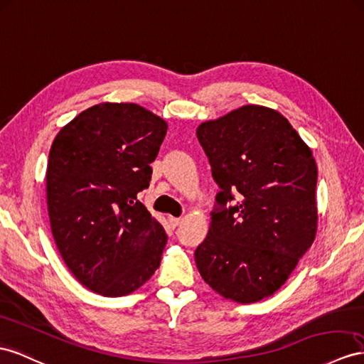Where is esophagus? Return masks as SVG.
<instances>
[{
    "instance_id": "34e87169",
    "label": "esophagus",
    "mask_w": 364,
    "mask_h": 364,
    "mask_svg": "<svg viewBox=\"0 0 364 364\" xmlns=\"http://www.w3.org/2000/svg\"><path fill=\"white\" fill-rule=\"evenodd\" d=\"M167 221H169V225L172 226V228H176V226H180L181 225V218H175V217H169L167 218Z\"/></svg>"
}]
</instances>
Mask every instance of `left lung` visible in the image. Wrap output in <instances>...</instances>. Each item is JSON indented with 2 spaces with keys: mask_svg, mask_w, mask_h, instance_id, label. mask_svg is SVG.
Wrapping results in <instances>:
<instances>
[{
  "mask_svg": "<svg viewBox=\"0 0 364 364\" xmlns=\"http://www.w3.org/2000/svg\"><path fill=\"white\" fill-rule=\"evenodd\" d=\"M197 136L220 192L195 263L220 295L259 301L286 283L315 240L312 151L282 114L255 105L201 123Z\"/></svg>",
  "mask_w": 364,
  "mask_h": 364,
  "instance_id": "obj_1",
  "label": "left lung"
}]
</instances>
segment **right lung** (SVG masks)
Returning <instances> with one entry per match:
<instances>
[{
    "label": "right lung",
    "mask_w": 364,
    "mask_h": 364,
    "mask_svg": "<svg viewBox=\"0 0 364 364\" xmlns=\"http://www.w3.org/2000/svg\"><path fill=\"white\" fill-rule=\"evenodd\" d=\"M167 132L134 102H101L55 136L46 192L52 235L78 282L105 296L136 291L160 266L167 235L138 201Z\"/></svg>",
    "instance_id": "1"
}]
</instances>
